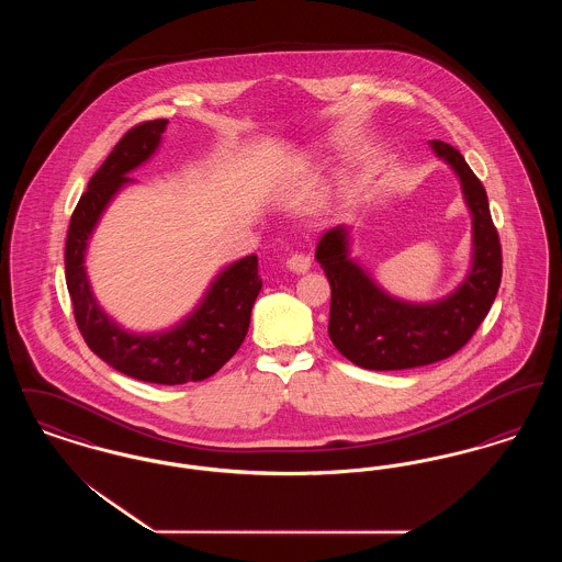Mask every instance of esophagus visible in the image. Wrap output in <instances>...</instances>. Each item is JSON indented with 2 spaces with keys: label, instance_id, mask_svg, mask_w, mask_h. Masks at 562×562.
I'll return each mask as SVG.
<instances>
[{
  "label": "esophagus",
  "instance_id": "esophagus-1",
  "mask_svg": "<svg viewBox=\"0 0 562 562\" xmlns=\"http://www.w3.org/2000/svg\"><path fill=\"white\" fill-rule=\"evenodd\" d=\"M286 268L291 269L293 273H305L307 269L312 268V259L303 252H294L293 257L286 261Z\"/></svg>",
  "mask_w": 562,
  "mask_h": 562
}]
</instances>
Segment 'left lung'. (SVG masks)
<instances>
[{
  "instance_id": "1",
  "label": "left lung",
  "mask_w": 562,
  "mask_h": 562,
  "mask_svg": "<svg viewBox=\"0 0 562 562\" xmlns=\"http://www.w3.org/2000/svg\"><path fill=\"white\" fill-rule=\"evenodd\" d=\"M429 147L451 166L472 216V261L454 291L428 303L383 291L351 257L348 225L328 229L316 248L330 282L328 337L349 362L369 371L415 369L453 356L486 318L502 282V246L486 191L454 147L442 140Z\"/></svg>"
}]
</instances>
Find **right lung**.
I'll return each instance as SVG.
<instances>
[{"label":"right lung","mask_w":562,"mask_h":562,"mask_svg":"<svg viewBox=\"0 0 562 562\" xmlns=\"http://www.w3.org/2000/svg\"><path fill=\"white\" fill-rule=\"evenodd\" d=\"M168 120L134 126L92 175L71 214L65 276L83 341L103 362L138 381L179 385L216 373L241 346L255 299L263 282L248 255L221 269L186 318L151 333H136L113 321L92 291L86 252L99 221L115 195L136 183L128 175L160 149Z\"/></svg>","instance_id":"1"}]
</instances>
